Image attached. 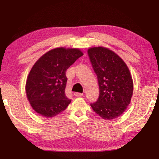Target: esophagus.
Segmentation results:
<instances>
[{"label": "esophagus", "mask_w": 159, "mask_h": 159, "mask_svg": "<svg viewBox=\"0 0 159 159\" xmlns=\"http://www.w3.org/2000/svg\"><path fill=\"white\" fill-rule=\"evenodd\" d=\"M75 95L76 97H82V95H83V94L80 93H75Z\"/></svg>", "instance_id": "obj_1"}]
</instances>
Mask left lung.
<instances>
[{
	"label": "left lung",
	"instance_id": "obj_1",
	"mask_svg": "<svg viewBox=\"0 0 159 159\" xmlns=\"http://www.w3.org/2000/svg\"><path fill=\"white\" fill-rule=\"evenodd\" d=\"M100 88L98 100L90 106L106 120L116 119L125 111L133 93V80L129 69L120 56L106 47L88 50Z\"/></svg>",
	"mask_w": 159,
	"mask_h": 159
}]
</instances>
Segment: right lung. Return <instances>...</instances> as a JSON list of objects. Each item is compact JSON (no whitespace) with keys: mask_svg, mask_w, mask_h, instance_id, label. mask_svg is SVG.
Masks as SVG:
<instances>
[{"mask_svg":"<svg viewBox=\"0 0 159 159\" xmlns=\"http://www.w3.org/2000/svg\"><path fill=\"white\" fill-rule=\"evenodd\" d=\"M83 55L79 48L59 47L48 51L34 63L26 82L30 106L41 116L51 118L71 103L65 94L66 71Z\"/></svg>","mask_w":159,"mask_h":159,"instance_id":"right-lung-1","label":"right lung"}]
</instances>
